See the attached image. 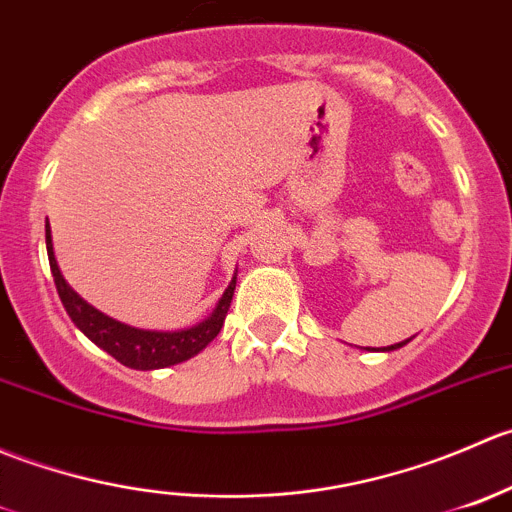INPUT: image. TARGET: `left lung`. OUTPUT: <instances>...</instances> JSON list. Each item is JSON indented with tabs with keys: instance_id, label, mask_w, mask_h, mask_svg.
<instances>
[{
	"instance_id": "left-lung-1",
	"label": "left lung",
	"mask_w": 512,
	"mask_h": 512,
	"mask_svg": "<svg viewBox=\"0 0 512 512\" xmlns=\"http://www.w3.org/2000/svg\"><path fill=\"white\" fill-rule=\"evenodd\" d=\"M408 341H411V338H408ZM408 341H401V343H393V346H388V348H383V351H396V348H401V346H406Z\"/></svg>"
}]
</instances>
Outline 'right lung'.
Segmentation results:
<instances>
[{
  "instance_id": "obj_1",
  "label": "right lung",
  "mask_w": 512,
  "mask_h": 512,
  "mask_svg": "<svg viewBox=\"0 0 512 512\" xmlns=\"http://www.w3.org/2000/svg\"><path fill=\"white\" fill-rule=\"evenodd\" d=\"M47 254L49 266H52L54 283H57V293L59 298H62L64 308H67L69 318L74 321V326H77L89 341H94L96 346L104 348L109 356H114L116 361L124 363V366L136 368V371H154V368L176 366V363L189 361L196 353L204 351V348L219 336L221 326H224L226 321V313H229L231 298H234L236 276L231 278L229 288H226L224 296L219 298L214 311H211L204 321L196 323V326L181 328V331H144V328L126 326V323L104 316V313L96 311L94 306H89V303L64 281L62 271H59L57 266V258H54L49 221Z\"/></svg>"
}]
</instances>
